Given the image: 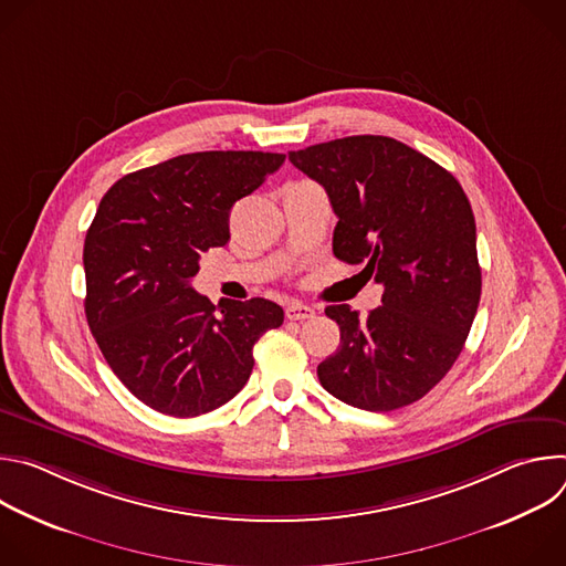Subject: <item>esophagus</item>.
Returning <instances> with one entry per match:
<instances>
[{
    "label": "esophagus",
    "instance_id": "esophagus-1",
    "mask_svg": "<svg viewBox=\"0 0 566 566\" xmlns=\"http://www.w3.org/2000/svg\"><path fill=\"white\" fill-rule=\"evenodd\" d=\"M315 315V308L304 304V302H289L286 304V317L289 319H306V317H313Z\"/></svg>",
    "mask_w": 566,
    "mask_h": 566
}]
</instances>
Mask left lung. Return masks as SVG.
Masks as SVG:
<instances>
[{
    "mask_svg": "<svg viewBox=\"0 0 566 566\" xmlns=\"http://www.w3.org/2000/svg\"><path fill=\"white\" fill-rule=\"evenodd\" d=\"M327 190L338 217L334 255L382 284V304L358 315L327 306L340 347L317 365L329 394L367 412L423 398L454 365L481 295L476 228L459 181L389 136H347L289 151Z\"/></svg>",
    "mask_w": 566,
    "mask_h": 566,
    "instance_id": "8db88e82",
    "label": "left lung"
}]
</instances>
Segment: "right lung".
Returning a JSON list of instances; mask_svg holds the SVG:
<instances>
[{
	"label": "right lung",
	"mask_w": 566,
	"mask_h": 566,
	"mask_svg": "<svg viewBox=\"0 0 566 566\" xmlns=\"http://www.w3.org/2000/svg\"><path fill=\"white\" fill-rule=\"evenodd\" d=\"M271 151H195L132 172L103 197L85 237V313L120 382L179 419L212 412L247 385L253 347L282 325L280 304L214 306L190 280L228 244L234 201L284 164Z\"/></svg>",
	"instance_id": "add662e5"
}]
</instances>
